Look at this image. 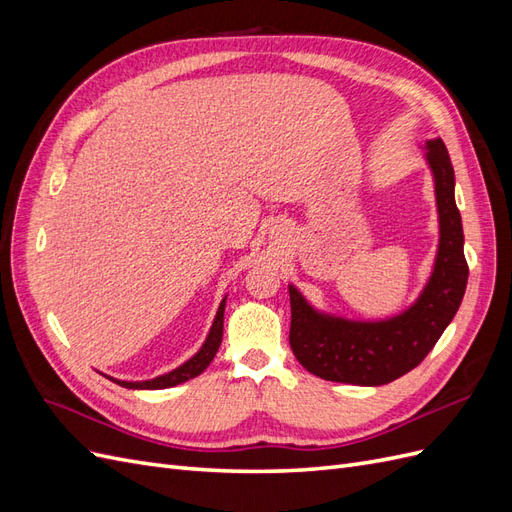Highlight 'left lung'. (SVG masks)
Masks as SVG:
<instances>
[{
	"instance_id": "1",
	"label": "left lung",
	"mask_w": 512,
	"mask_h": 512,
	"mask_svg": "<svg viewBox=\"0 0 512 512\" xmlns=\"http://www.w3.org/2000/svg\"><path fill=\"white\" fill-rule=\"evenodd\" d=\"M427 162L436 179L440 245L423 294L395 318L354 322L318 314L290 286V348L309 374L344 384H389L421 363L455 318L466 294L468 262L455 203V170L442 138L427 143Z\"/></svg>"
}]
</instances>
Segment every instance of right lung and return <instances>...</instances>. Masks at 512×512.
<instances>
[{
  "mask_svg": "<svg viewBox=\"0 0 512 512\" xmlns=\"http://www.w3.org/2000/svg\"><path fill=\"white\" fill-rule=\"evenodd\" d=\"M224 307H226V299L220 303V309L218 314H215V320H213V327L209 331V337L205 339L203 348H200L190 361H185L181 367L168 371V374L164 376H158L153 380H145V382H126V380H113L117 382L119 386H126V389H170V386H177L185 380L190 378H196L198 374H203V371L207 369V365L213 361L215 352H218L220 344H222V333H224Z\"/></svg>",
  "mask_w": 512,
  "mask_h": 512,
  "instance_id": "obj_1",
  "label": "right lung"
}]
</instances>
